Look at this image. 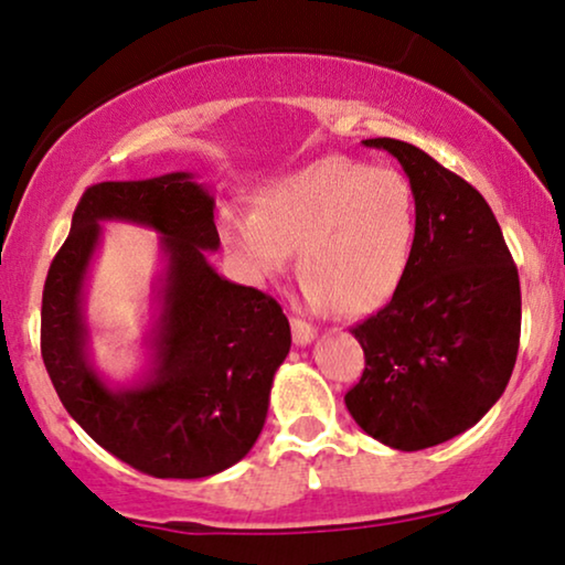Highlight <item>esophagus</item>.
<instances>
[{"label": "esophagus", "instance_id": "obj_1", "mask_svg": "<svg viewBox=\"0 0 565 565\" xmlns=\"http://www.w3.org/2000/svg\"><path fill=\"white\" fill-rule=\"evenodd\" d=\"M292 342H296L298 347H306L311 344L316 339V329L311 327V323L303 321V319H292Z\"/></svg>", "mask_w": 565, "mask_h": 565}]
</instances>
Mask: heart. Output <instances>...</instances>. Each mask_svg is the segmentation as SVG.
Here are the masks:
<instances>
[{
    "mask_svg": "<svg viewBox=\"0 0 565 565\" xmlns=\"http://www.w3.org/2000/svg\"><path fill=\"white\" fill-rule=\"evenodd\" d=\"M416 198L404 174L323 157L259 190L254 213H226L218 236L238 269L267 282L298 246L300 296L311 311L388 303L414 257Z\"/></svg>",
    "mask_w": 565,
    "mask_h": 565,
    "instance_id": "obj_1",
    "label": "heart"
}]
</instances>
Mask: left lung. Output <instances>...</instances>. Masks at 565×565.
Listing matches in <instances>:
<instances>
[{"label":"left lung","mask_w":565,"mask_h":565,"mask_svg":"<svg viewBox=\"0 0 565 565\" xmlns=\"http://www.w3.org/2000/svg\"><path fill=\"white\" fill-rule=\"evenodd\" d=\"M362 143L404 167L419 226L391 303L352 329L365 373L344 404L377 443L414 452L462 435L504 393L520 350V275L481 192L412 143Z\"/></svg>","instance_id":"8db88e82"}]
</instances>
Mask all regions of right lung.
Wrapping results in <instances>:
<instances>
[{
  "label": "right lung",
  "mask_w": 565,
  "mask_h": 565,
  "mask_svg": "<svg viewBox=\"0 0 565 565\" xmlns=\"http://www.w3.org/2000/svg\"><path fill=\"white\" fill-rule=\"evenodd\" d=\"M213 211V192L192 172L92 184L45 277L41 352L61 404L99 447L157 478L236 466L265 427L275 373L290 352L280 303L207 262L221 246ZM103 222L160 234L147 365L128 384H113L90 358L83 306Z\"/></svg>",
  "instance_id": "obj_1"
}]
</instances>
